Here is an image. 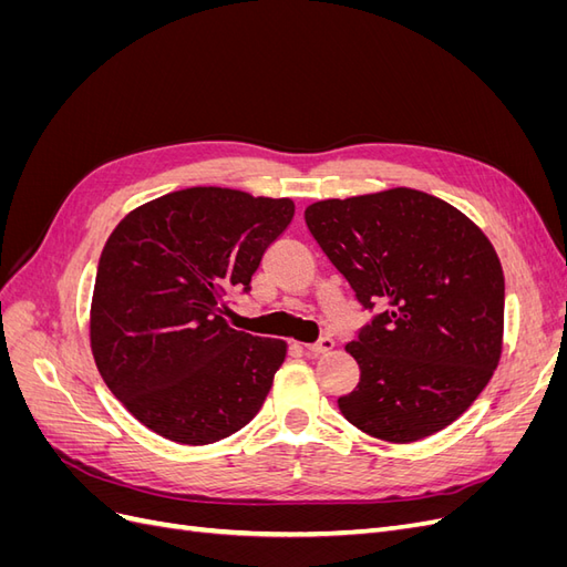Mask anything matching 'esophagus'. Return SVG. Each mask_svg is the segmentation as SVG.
Here are the masks:
<instances>
[{"instance_id": "34e87169", "label": "esophagus", "mask_w": 567, "mask_h": 567, "mask_svg": "<svg viewBox=\"0 0 567 567\" xmlns=\"http://www.w3.org/2000/svg\"><path fill=\"white\" fill-rule=\"evenodd\" d=\"M336 348L333 338H321L319 342H310V346H305V350L310 354H329Z\"/></svg>"}]
</instances>
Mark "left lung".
<instances>
[{"label":"left lung","mask_w":567,"mask_h":567,"mask_svg":"<svg viewBox=\"0 0 567 567\" xmlns=\"http://www.w3.org/2000/svg\"><path fill=\"white\" fill-rule=\"evenodd\" d=\"M307 229L367 310L346 352L359 385L338 400L359 431L394 444L452 425L499 367L504 269L454 205L416 188L307 205Z\"/></svg>","instance_id":"8db88e82"}]
</instances>
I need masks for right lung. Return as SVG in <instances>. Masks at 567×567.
Listing matches in <instances>:
<instances>
[{
  "label": "right lung",
  "mask_w": 567,
  "mask_h": 567,
  "mask_svg": "<svg viewBox=\"0 0 567 567\" xmlns=\"http://www.w3.org/2000/svg\"><path fill=\"white\" fill-rule=\"evenodd\" d=\"M293 213L290 198L192 186L140 205L109 236L90 346L101 379L148 431L200 447L262 409L288 346L231 329L227 293L250 288Z\"/></svg>",
  "instance_id": "add662e5"
}]
</instances>
